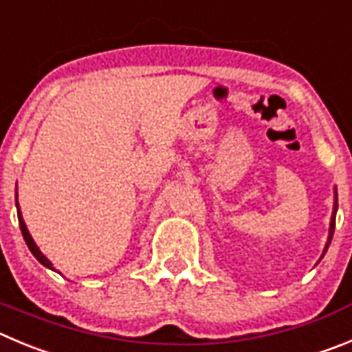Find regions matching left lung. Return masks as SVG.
Instances as JSON below:
<instances>
[{
    "mask_svg": "<svg viewBox=\"0 0 352 352\" xmlns=\"http://www.w3.org/2000/svg\"><path fill=\"white\" fill-rule=\"evenodd\" d=\"M335 212H337V196H335V208H333V217H331V222H330V236H328V241H327V246H324V252L323 255L327 254L328 246H330V241H331V236H333V229H335ZM321 255V257H323Z\"/></svg>",
    "mask_w": 352,
    "mask_h": 352,
    "instance_id": "obj_1",
    "label": "left lung"
}]
</instances>
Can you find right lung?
<instances>
[{"mask_svg": "<svg viewBox=\"0 0 352 352\" xmlns=\"http://www.w3.org/2000/svg\"><path fill=\"white\" fill-rule=\"evenodd\" d=\"M17 213H19V226H21L22 236H24L25 243H28L29 250L32 252V255H34V257L38 258V261L41 262V264L45 265V267H48V269H54V265H52V262L48 261V258L45 257V255L41 254V252H39V248H38V246H36L34 239H32V238H31V234H29L28 228H25V222H24V219H22V213H21V210H19V203H17ZM54 271H55V269H54Z\"/></svg>", "mask_w": 352, "mask_h": 352, "instance_id": "add662e5", "label": "right lung"}]
</instances>
